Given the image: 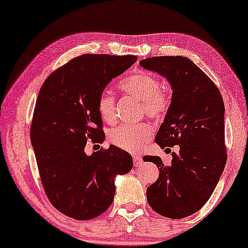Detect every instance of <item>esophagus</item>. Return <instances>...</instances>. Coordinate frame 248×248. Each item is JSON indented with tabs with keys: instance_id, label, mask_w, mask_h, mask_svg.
Returning <instances> with one entry per match:
<instances>
[{
	"instance_id": "34e87169",
	"label": "esophagus",
	"mask_w": 248,
	"mask_h": 248,
	"mask_svg": "<svg viewBox=\"0 0 248 248\" xmlns=\"http://www.w3.org/2000/svg\"><path fill=\"white\" fill-rule=\"evenodd\" d=\"M132 158H134V165H135V167H139V166L142 165L143 160H142V157H141V156H134Z\"/></svg>"
}]
</instances>
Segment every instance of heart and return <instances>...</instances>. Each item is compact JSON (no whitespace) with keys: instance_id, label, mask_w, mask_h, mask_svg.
<instances>
[{"instance_id":"b5f03b06","label":"heart","mask_w":248,"mask_h":248,"mask_svg":"<svg viewBox=\"0 0 248 248\" xmlns=\"http://www.w3.org/2000/svg\"><path fill=\"white\" fill-rule=\"evenodd\" d=\"M119 87L125 93L141 99L142 109L147 116L160 120L170 106L167 88L160 86V81L153 73L136 71L120 81ZM97 110L103 121L111 123L116 118V100L111 91L102 90L97 99ZM151 137L149 124H120L110 129L109 141L120 149L137 153L145 148Z\"/></svg>"}]
</instances>
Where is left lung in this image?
I'll return each instance as SVG.
<instances>
[{"label": "left lung", "instance_id": "1", "mask_svg": "<svg viewBox=\"0 0 248 248\" xmlns=\"http://www.w3.org/2000/svg\"><path fill=\"white\" fill-rule=\"evenodd\" d=\"M139 64L159 73L170 83L171 102L156 141L161 148L179 146L170 166L158 156L159 177L147 188L148 204L161 216L180 219L206 204L227 160L223 98L205 72L185 57H153Z\"/></svg>", "mask_w": 248, "mask_h": 248}]
</instances>
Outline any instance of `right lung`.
<instances>
[{"label": "right lung", "mask_w": 248, "mask_h": 248, "mask_svg": "<svg viewBox=\"0 0 248 248\" xmlns=\"http://www.w3.org/2000/svg\"><path fill=\"white\" fill-rule=\"evenodd\" d=\"M135 55L83 54L46 78L36 99L31 142L44 191L55 208L78 220L101 215L112 204L117 175L131 170L120 148L84 153L88 140L105 132L97 99L113 78L137 61Z\"/></svg>", "instance_id": "1"}]
</instances>
